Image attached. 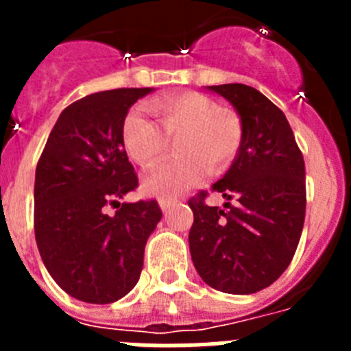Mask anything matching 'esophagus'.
Returning <instances> with one entry per match:
<instances>
[{
    "instance_id": "1",
    "label": "esophagus",
    "mask_w": 351,
    "mask_h": 351,
    "mask_svg": "<svg viewBox=\"0 0 351 351\" xmlns=\"http://www.w3.org/2000/svg\"><path fill=\"white\" fill-rule=\"evenodd\" d=\"M173 206V200H167V198H160V207L163 213H167V210L170 209V207Z\"/></svg>"
}]
</instances>
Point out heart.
I'll list each match as a JSON object with an SVG mask.
<instances>
[{
	"instance_id": "heart-1",
	"label": "heart",
	"mask_w": 351,
	"mask_h": 351,
	"mask_svg": "<svg viewBox=\"0 0 351 351\" xmlns=\"http://www.w3.org/2000/svg\"><path fill=\"white\" fill-rule=\"evenodd\" d=\"M156 125L138 110L123 123V145L128 156L142 169L158 165L173 142L176 160L147 173L144 191L154 197H176L202 181L206 169H225L244 138L243 121L232 110L219 108L209 96L182 93L156 98L147 104Z\"/></svg>"
}]
</instances>
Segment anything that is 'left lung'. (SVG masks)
<instances>
[{"mask_svg":"<svg viewBox=\"0 0 351 351\" xmlns=\"http://www.w3.org/2000/svg\"><path fill=\"white\" fill-rule=\"evenodd\" d=\"M243 121L244 138L230 169L213 184L225 209L190 200L193 265L214 290L247 295L274 283L290 265L306 216V169L287 117L246 84L207 86ZM236 204L232 206L230 200Z\"/></svg>","mask_w":351,"mask_h":351,"instance_id":"1","label":"left lung"}]
</instances>
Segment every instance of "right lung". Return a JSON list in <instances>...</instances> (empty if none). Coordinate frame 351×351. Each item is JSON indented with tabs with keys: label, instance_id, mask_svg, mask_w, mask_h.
<instances>
[{
	"label": "right lung",
	"instance_id": "add662e5",
	"mask_svg": "<svg viewBox=\"0 0 351 351\" xmlns=\"http://www.w3.org/2000/svg\"><path fill=\"white\" fill-rule=\"evenodd\" d=\"M153 88L84 96L56 121L35 173V237L49 274L68 295L110 304L133 290L161 210L123 202L137 188L121 132L130 107ZM112 205L114 215L105 208Z\"/></svg>",
	"mask_w": 351,
	"mask_h": 351
}]
</instances>
